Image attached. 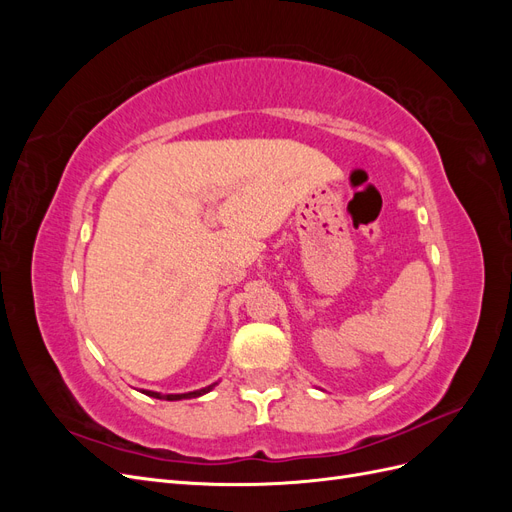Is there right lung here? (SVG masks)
Here are the masks:
<instances>
[{"instance_id": "1", "label": "right lung", "mask_w": 512, "mask_h": 512, "mask_svg": "<svg viewBox=\"0 0 512 512\" xmlns=\"http://www.w3.org/2000/svg\"><path fill=\"white\" fill-rule=\"evenodd\" d=\"M213 389V386H207V389H200V391H194V393H183V395H160V393H153V391H145V395L149 397H156V399H166V401H177V399H192V397H200L205 395Z\"/></svg>"}]
</instances>
